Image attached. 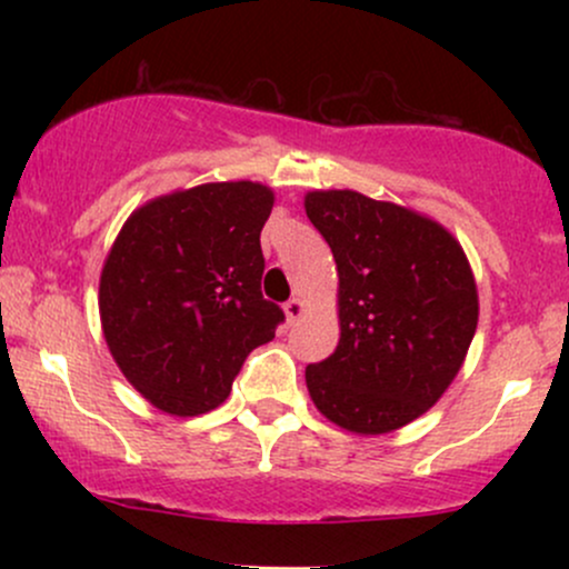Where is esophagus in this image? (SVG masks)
<instances>
[{
    "mask_svg": "<svg viewBox=\"0 0 569 569\" xmlns=\"http://www.w3.org/2000/svg\"><path fill=\"white\" fill-rule=\"evenodd\" d=\"M283 312H286V318H289V323L299 321V318H302L305 312H307V305H305V299H299V297L289 299V302L283 305Z\"/></svg>",
    "mask_w": 569,
    "mask_h": 569,
    "instance_id": "34e87169",
    "label": "esophagus"
}]
</instances>
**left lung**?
<instances>
[{
  "instance_id": "left-lung-1",
  "label": "left lung",
  "mask_w": 569,
  "mask_h": 569,
  "mask_svg": "<svg viewBox=\"0 0 569 569\" xmlns=\"http://www.w3.org/2000/svg\"><path fill=\"white\" fill-rule=\"evenodd\" d=\"M305 211L339 276V345L305 369L312 403L358 436L409 426L447 393L476 335L466 251L426 213L352 189H312Z\"/></svg>"
}]
</instances>
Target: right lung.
Instances as JSON below:
<instances>
[{
  "label": "right lung",
  "instance_id": "right-lung-1",
  "mask_svg": "<svg viewBox=\"0 0 569 569\" xmlns=\"http://www.w3.org/2000/svg\"><path fill=\"white\" fill-rule=\"evenodd\" d=\"M272 202L259 181L176 189L136 208L114 238L98 283L103 339L154 409H217L248 352L276 337L283 310L262 297L259 246Z\"/></svg>",
  "mask_w": 569,
  "mask_h": 569
}]
</instances>
